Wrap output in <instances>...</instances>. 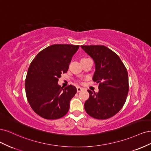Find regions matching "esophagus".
Listing matches in <instances>:
<instances>
[{
    "mask_svg": "<svg viewBox=\"0 0 151 151\" xmlns=\"http://www.w3.org/2000/svg\"><path fill=\"white\" fill-rule=\"evenodd\" d=\"M82 90H83V88H81V87H77V92H81V91H82Z\"/></svg>",
    "mask_w": 151,
    "mask_h": 151,
    "instance_id": "1",
    "label": "esophagus"
}]
</instances>
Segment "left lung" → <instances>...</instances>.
Wrapping results in <instances>:
<instances>
[{
    "label": "left lung",
    "instance_id": "obj_1",
    "mask_svg": "<svg viewBox=\"0 0 151 151\" xmlns=\"http://www.w3.org/2000/svg\"><path fill=\"white\" fill-rule=\"evenodd\" d=\"M93 59L94 82L99 83V92L88 90L89 99L84 109L89 115L99 120L111 118L124 105L129 93V77L125 66L118 55L103 45H82Z\"/></svg>",
    "mask_w": 151,
    "mask_h": 151
}]
</instances>
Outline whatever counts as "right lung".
Instances as JSON below:
<instances>
[{"label":"right lung","mask_w":151,"mask_h":151,"mask_svg":"<svg viewBox=\"0 0 151 151\" xmlns=\"http://www.w3.org/2000/svg\"><path fill=\"white\" fill-rule=\"evenodd\" d=\"M79 45H52L39 52L31 62L25 80L26 94L33 110L45 119H58L68 112L75 86L58 84L62 73L68 69Z\"/></svg>","instance_id":"right-lung-1"}]
</instances>
